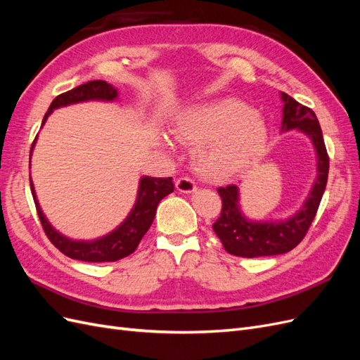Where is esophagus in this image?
Listing matches in <instances>:
<instances>
[{
  "label": "esophagus",
  "instance_id": "esophagus-1",
  "mask_svg": "<svg viewBox=\"0 0 360 360\" xmlns=\"http://www.w3.org/2000/svg\"><path fill=\"white\" fill-rule=\"evenodd\" d=\"M176 188H177L179 192L192 193V192L197 191V184H195V181L189 177H180L176 181Z\"/></svg>",
  "mask_w": 360,
  "mask_h": 360
}]
</instances>
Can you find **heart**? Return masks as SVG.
<instances>
[{"label": "heart", "instance_id": "heart-1", "mask_svg": "<svg viewBox=\"0 0 360 360\" xmlns=\"http://www.w3.org/2000/svg\"><path fill=\"white\" fill-rule=\"evenodd\" d=\"M174 135L197 146V168L209 180L243 172L258 160L267 143L264 120L231 97L188 108L179 115Z\"/></svg>", "mask_w": 360, "mask_h": 360}]
</instances>
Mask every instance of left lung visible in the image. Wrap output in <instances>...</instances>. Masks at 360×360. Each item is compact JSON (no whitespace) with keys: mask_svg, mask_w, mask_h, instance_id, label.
I'll return each instance as SVG.
<instances>
[{"mask_svg":"<svg viewBox=\"0 0 360 360\" xmlns=\"http://www.w3.org/2000/svg\"><path fill=\"white\" fill-rule=\"evenodd\" d=\"M282 101H284L282 129L290 130L297 127L309 135L317 150L319 176L304 205L284 222H250L238 209L237 186L230 184L217 189L222 198V210L213 224V230L221 238L226 252L231 255L255 258L288 252L307 236L323 198L329 174V155L324 146L317 115L311 108L294 101L287 93H282Z\"/></svg>","mask_w":360,"mask_h":360,"instance_id":"obj_1","label":"left lung"}]
</instances>
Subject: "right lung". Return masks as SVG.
I'll return each mask as SVG.
<instances>
[{
	"mask_svg": "<svg viewBox=\"0 0 360 360\" xmlns=\"http://www.w3.org/2000/svg\"><path fill=\"white\" fill-rule=\"evenodd\" d=\"M115 97H117V90L106 81H89L79 86H76V89H72L66 93L57 96L56 99L52 101L48 112L45 114V117H43L41 124H45L48 115L52 112V110H56L58 106L91 101V99L112 101ZM34 144H36V139L32 141L30 156ZM30 186L32 192V198H34V202H36V209H37L40 224L43 226V231H45V234L48 236L51 243L64 255H68L73 259L89 261V263H110V261L122 259L132 254L138 248L141 238H143L144 234L148 231L151 222H153L158 204L160 202V200L165 198L171 192H174L172 177L141 179L138 200L134 210L130 212L127 219L120 225L114 233L108 234L106 237L99 238V240H94V242H73L64 236L58 234L49 225L46 217L43 216L40 210L31 180H30Z\"/></svg>",
	"mask_w": 360,
	"mask_h": 360,
	"instance_id": "right-lung-1",
	"label": "right lung"
}]
</instances>
